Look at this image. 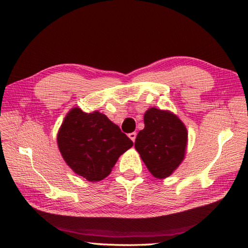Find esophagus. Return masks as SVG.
Segmentation results:
<instances>
[{
    "instance_id": "esophagus-1",
    "label": "esophagus",
    "mask_w": 248,
    "mask_h": 248,
    "mask_svg": "<svg viewBox=\"0 0 248 248\" xmlns=\"http://www.w3.org/2000/svg\"><path fill=\"white\" fill-rule=\"evenodd\" d=\"M128 136H129V138H130V139L132 140V141L135 142V140H136V137H137V134H136V132H131V134H129Z\"/></svg>"
}]
</instances>
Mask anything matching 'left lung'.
Segmentation results:
<instances>
[{"label":"left lung","mask_w":248,"mask_h":248,"mask_svg":"<svg viewBox=\"0 0 248 248\" xmlns=\"http://www.w3.org/2000/svg\"><path fill=\"white\" fill-rule=\"evenodd\" d=\"M145 128L135 141L148 170L156 178H166L182 164L187 147L188 132L175 114L150 108L143 117Z\"/></svg>","instance_id":"8db88e82"}]
</instances>
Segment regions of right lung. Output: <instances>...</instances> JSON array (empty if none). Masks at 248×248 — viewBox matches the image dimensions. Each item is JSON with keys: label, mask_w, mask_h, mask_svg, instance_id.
Returning <instances> with one entry per match:
<instances>
[{"label": "right lung", "mask_w": 248, "mask_h": 248, "mask_svg": "<svg viewBox=\"0 0 248 248\" xmlns=\"http://www.w3.org/2000/svg\"><path fill=\"white\" fill-rule=\"evenodd\" d=\"M134 142L107 116L73 108L58 132V146L70 168L89 182H99L111 172L121 155Z\"/></svg>", "instance_id": "obj_1"}]
</instances>
